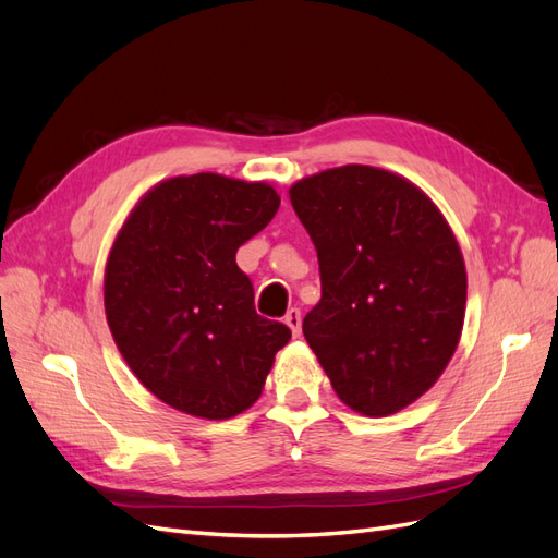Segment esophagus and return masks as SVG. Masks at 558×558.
Wrapping results in <instances>:
<instances>
[{
  "mask_svg": "<svg viewBox=\"0 0 558 558\" xmlns=\"http://www.w3.org/2000/svg\"><path fill=\"white\" fill-rule=\"evenodd\" d=\"M283 324L291 328L293 337H298V335H300V326H302V316H300V310H298V307H291L289 312H286V316H283Z\"/></svg>",
  "mask_w": 558,
  "mask_h": 558,
  "instance_id": "obj_1",
  "label": "esophagus"
}]
</instances>
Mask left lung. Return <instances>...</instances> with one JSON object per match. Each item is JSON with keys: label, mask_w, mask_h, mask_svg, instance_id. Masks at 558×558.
<instances>
[{"label": "left lung", "mask_w": 558, "mask_h": 558, "mask_svg": "<svg viewBox=\"0 0 558 558\" xmlns=\"http://www.w3.org/2000/svg\"><path fill=\"white\" fill-rule=\"evenodd\" d=\"M289 195L320 272L305 340L351 410L396 414L440 379L459 347V242L424 191L379 167H335Z\"/></svg>", "instance_id": "left-lung-1"}]
</instances>
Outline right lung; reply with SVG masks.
<instances>
[{"label":"right lung","mask_w":558,"mask_h":558,"mask_svg":"<svg viewBox=\"0 0 558 558\" xmlns=\"http://www.w3.org/2000/svg\"><path fill=\"white\" fill-rule=\"evenodd\" d=\"M279 202L267 183L174 177L118 232L105 272L109 328L132 373L170 408L221 421L260 398L291 330L256 314L234 256Z\"/></svg>","instance_id":"1"}]
</instances>
